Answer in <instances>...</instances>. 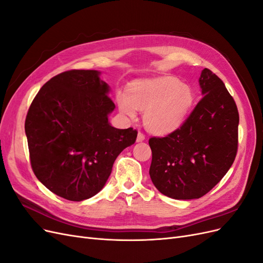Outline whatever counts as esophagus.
Here are the masks:
<instances>
[{"label": "esophagus", "mask_w": 263, "mask_h": 263, "mask_svg": "<svg viewBox=\"0 0 263 263\" xmlns=\"http://www.w3.org/2000/svg\"><path fill=\"white\" fill-rule=\"evenodd\" d=\"M137 142H141V141H144L145 140V135L142 134V133H138V135H137Z\"/></svg>", "instance_id": "34e87169"}]
</instances>
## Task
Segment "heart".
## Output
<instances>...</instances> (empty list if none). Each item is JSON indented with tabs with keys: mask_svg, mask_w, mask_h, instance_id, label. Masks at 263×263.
Returning <instances> with one entry per match:
<instances>
[{
	"mask_svg": "<svg viewBox=\"0 0 263 263\" xmlns=\"http://www.w3.org/2000/svg\"><path fill=\"white\" fill-rule=\"evenodd\" d=\"M194 102L193 90L174 77L134 81L127 87V94L117 95L123 115L135 119L137 109L142 110L147 130L159 136L179 129L185 123Z\"/></svg>",
	"mask_w": 263,
	"mask_h": 263,
	"instance_id": "1",
	"label": "heart"
}]
</instances>
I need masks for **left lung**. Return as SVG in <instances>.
I'll list each match as a JSON object with an SVG mask.
<instances>
[{"mask_svg":"<svg viewBox=\"0 0 263 263\" xmlns=\"http://www.w3.org/2000/svg\"><path fill=\"white\" fill-rule=\"evenodd\" d=\"M203 99L179 129L149 139V174L159 192L174 200L200 198L232 166L239 114L220 79L205 68L198 79Z\"/></svg>","mask_w":263,"mask_h":263,"instance_id":"obj_1","label":"left lung"}]
</instances>
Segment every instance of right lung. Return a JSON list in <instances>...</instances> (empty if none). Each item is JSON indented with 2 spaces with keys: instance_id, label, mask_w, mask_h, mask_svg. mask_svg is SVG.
Listing matches in <instances>:
<instances>
[{
  "instance_id": "add662e5",
  "label": "right lung",
  "mask_w": 263,
  "mask_h": 263,
  "mask_svg": "<svg viewBox=\"0 0 263 263\" xmlns=\"http://www.w3.org/2000/svg\"><path fill=\"white\" fill-rule=\"evenodd\" d=\"M98 70L51 78L35 97L25 121L31 168L52 193L81 202L104 187L114 161L135 144L137 130L118 129L115 104Z\"/></svg>"
}]
</instances>
